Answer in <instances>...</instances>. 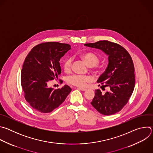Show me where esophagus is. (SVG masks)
<instances>
[{
  "mask_svg": "<svg viewBox=\"0 0 153 153\" xmlns=\"http://www.w3.org/2000/svg\"><path fill=\"white\" fill-rule=\"evenodd\" d=\"M77 89H78V90H81V91H86V88H80V87H78Z\"/></svg>",
  "mask_w": 153,
  "mask_h": 153,
  "instance_id": "esophagus-1",
  "label": "esophagus"
}]
</instances>
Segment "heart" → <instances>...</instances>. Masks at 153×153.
Instances as JSON below:
<instances>
[{"instance_id":"heart-1","label":"heart","mask_w":153,"mask_h":153,"mask_svg":"<svg viewBox=\"0 0 153 153\" xmlns=\"http://www.w3.org/2000/svg\"><path fill=\"white\" fill-rule=\"evenodd\" d=\"M82 57L86 63L90 67H94L99 63V58L93 53H86L82 55ZM73 59L71 57H68L65 60L63 64V68L65 72L68 73L71 70ZM91 81V78L89 76H83L79 74H74L68 76L67 78V82L69 84L78 86L85 87L87 83Z\"/></svg>"}]
</instances>
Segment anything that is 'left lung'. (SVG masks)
<instances>
[{
	"mask_svg": "<svg viewBox=\"0 0 153 153\" xmlns=\"http://www.w3.org/2000/svg\"><path fill=\"white\" fill-rule=\"evenodd\" d=\"M84 45L99 49L108 56V67L97 82L108 86L109 90L102 94L100 90H96L91 103L103 115L114 114L127 103L134 88V67L131 57L121 45L108 40Z\"/></svg>",
	"mask_w": 153,
	"mask_h": 153,
	"instance_id": "left-lung-1",
	"label": "left lung"
}]
</instances>
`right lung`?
Wrapping results in <instances>:
<instances>
[{"instance_id": "right-lung-1", "label": "right lung", "mask_w": 153, "mask_h": 153, "mask_svg": "<svg viewBox=\"0 0 153 153\" xmlns=\"http://www.w3.org/2000/svg\"><path fill=\"white\" fill-rule=\"evenodd\" d=\"M70 49L66 43L45 42L35 46L26 57L21 71V85L26 100L37 111L51 112L71 92L67 85L59 89L48 86L61 74L60 59Z\"/></svg>"}]
</instances>
